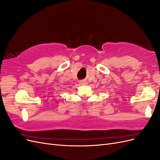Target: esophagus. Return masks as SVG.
Masks as SVG:
<instances>
[{"label":"esophagus","mask_w":160,"mask_h":160,"mask_svg":"<svg viewBox=\"0 0 160 160\" xmlns=\"http://www.w3.org/2000/svg\"><path fill=\"white\" fill-rule=\"evenodd\" d=\"M80 84H81V85H87V84H88V83H87L86 81H80Z\"/></svg>","instance_id":"obj_1"}]
</instances>
